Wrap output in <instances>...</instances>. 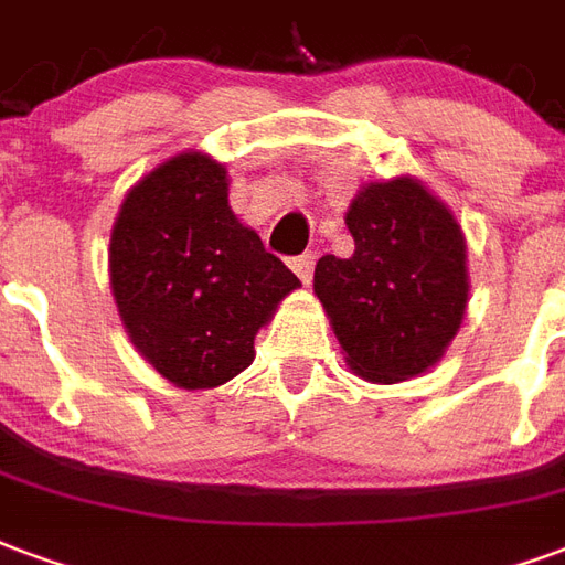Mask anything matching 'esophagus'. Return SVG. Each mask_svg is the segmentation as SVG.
<instances>
[{
	"mask_svg": "<svg viewBox=\"0 0 565 565\" xmlns=\"http://www.w3.org/2000/svg\"><path fill=\"white\" fill-rule=\"evenodd\" d=\"M312 267H316V255L312 253H303V255H298V258H291V270L298 274L300 282H310Z\"/></svg>",
	"mask_w": 565,
	"mask_h": 565,
	"instance_id": "1",
	"label": "esophagus"
}]
</instances>
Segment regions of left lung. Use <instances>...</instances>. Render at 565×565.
I'll use <instances>...</instances> for the list:
<instances>
[{
    "label": "left lung",
    "mask_w": 565,
    "mask_h": 565,
    "mask_svg": "<svg viewBox=\"0 0 565 565\" xmlns=\"http://www.w3.org/2000/svg\"><path fill=\"white\" fill-rule=\"evenodd\" d=\"M349 258L322 255L312 288L349 367L403 382L434 367L467 310V246L455 216L422 183H370L345 213Z\"/></svg>",
    "instance_id": "left-lung-1"
}]
</instances>
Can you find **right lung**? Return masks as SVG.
<instances>
[{
  "label": "right lung",
  "mask_w": 565,
  "mask_h": 565,
  "mask_svg": "<svg viewBox=\"0 0 565 565\" xmlns=\"http://www.w3.org/2000/svg\"><path fill=\"white\" fill-rule=\"evenodd\" d=\"M300 279L228 207L225 164L174 156L131 189L110 234L119 319L180 388H216L253 364V340Z\"/></svg>",
  "instance_id": "right-lung-1"
}]
</instances>
